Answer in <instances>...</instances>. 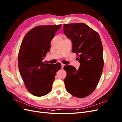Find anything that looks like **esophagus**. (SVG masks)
Masks as SVG:
<instances>
[{
	"label": "esophagus",
	"instance_id": "esophagus-1",
	"mask_svg": "<svg viewBox=\"0 0 122 122\" xmlns=\"http://www.w3.org/2000/svg\"><path fill=\"white\" fill-rule=\"evenodd\" d=\"M61 69H63V68H64V66H65V65L63 64H61Z\"/></svg>",
	"mask_w": 122,
	"mask_h": 122
}]
</instances>
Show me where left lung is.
Segmentation results:
<instances>
[{
	"label": "left lung",
	"mask_w": 122,
	"mask_h": 122,
	"mask_svg": "<svg viewBox=\"0 0 122 122\" xmlns=\"http://www.w3.org/2000/svg\"><path fill=\"white\" fill-rule=\"evenodd\" d=\"M64 32L72 41V51L78 56L79 69L65 66V84L70 94L79 98L96 88L104 67L103 48L99 33L84 23L64 24Z\"/></svg>",
	"instance_id": "1"
}]
</instances>
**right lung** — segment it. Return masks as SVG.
<instances>
[{
	"mask_svg": "<svg viewBox=\"0 0 122 122\" xmlns=\"http://www.w3.org/2000/svg\"><path fill=\"white\" fill-rule=\"evenodd\" d=\"M61 24L35 27L24 36L18 55L19 72L27 90L33 96L41 97L51 91L61 64H45L42 60L49 52L51 42Z\"/></svg>",
	"mask_w": 122,
	"mask_h": 122,
	"instance_id": "obj_1",
	"label": "right lung"
}]
</instances>
